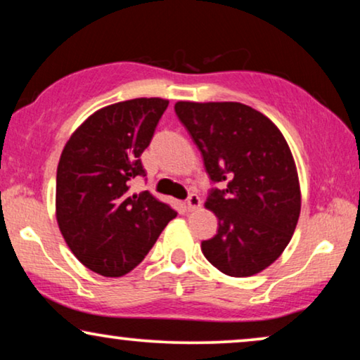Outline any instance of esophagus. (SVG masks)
<instances>
[{
	"label": "esophagus",
	"mask_w": 360,
	"mask_h": 360,
	"mask_svg": "<svg viewBox=\"0 0 360 360\" xmlns=\"http://www.w3.org/2000/svg\"><path fill=\"white\" fill-rule=\"evenodd\" d=\"M201 206V200L198 195H190L188 200H186V208H188V211H196Z\"/></svg>",
	"instance_id": "obj_1"
}]
</instances>
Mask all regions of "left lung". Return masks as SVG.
I'll use <instances>...</instances> for the list:
<instances>
[{"instance_id":"left-lung-1","label":"left lung","mask_w":360,"mask_h":360,"mask_svg":"<svg viewBox=\"0 0 360 360\" xmlns=\"http://www.w3.org/2000/svg\"><path fill=\"white\" fill-rule=\"evenodd\" d=\"M179 120L203 154L210 179L224 184L206 200L218 234L205 257L229 277L262 272L287 248L302 210L288 142L262 112L236 101H176Z\"/></svg>"}]
</instances>
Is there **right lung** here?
Segmentation results:
<instances>
[{"instance_id": "obj_1", "label": "right lung", "mask_w": 360, "mask_h": 360, "mask_svg": "<svg viewBox=\"0 0 360 360\" xmlns=\"http://www.w3.org/2000/svg\"><path fill=\"white\" fill-rule=\"evenodd\" d=\"M169 106L136 98L105 106L73 131L57 167L56 218L73 255L93 272L121 277L142 262L176 216L149 191L131 193L146 175L141 154Z\"/></svg>"}]
</instances>
